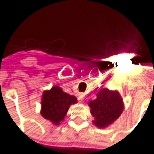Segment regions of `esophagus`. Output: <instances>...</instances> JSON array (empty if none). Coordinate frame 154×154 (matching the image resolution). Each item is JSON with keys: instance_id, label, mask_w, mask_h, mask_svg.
Instances as JSON below:
<instances>
[{"instance_id": "1", "label": "esophagus", "mask_w": 154, "mask_h": 154, "mask_svg": "<svg viewBox=\"0 0 154 154\" xmlns=\"http://www.w3.org/2000/svg\"><path fill=\"white\" fill-rule=\"evenodd\" d=\"M84 97H85V94H84V93H79V94H78V98H79V100L83 101V100H84Z\"/></svg>"}]
</instances>
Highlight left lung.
Segmentation results:
<instances>
[{"label":"left lung","instance_id":"1","mask_svg":"<svg viewBox=\"0 0 154 154\" xmlns=\"http://www.w3.org/2000/svg\"><path fill=\"white\" fill-rule=\"evenodd\" d=\"M91 114L94 123L99 128L106 126L115 121L123 110L122 100L118 92H111L103 89L97 94V98L90 102Z\"/></svg>","mask_w":154,"mask_h":154}]
</instances>
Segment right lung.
<instances>
[{"label": "right lung", "instance_id": "obj_1", "mask_svg": "<svg viewBox=\"0 0 154 154\" xmlns=\"http://www.w3.org/2000/svg\"><path fill=\"white\" fill-rule=\"evenodd\" d=\"M77 103L73 95L64 93L59 86L52 87L50 91H45L42 101V116L54 124H60L67 114L69 106Z\"/></svg>", "mask_w": 154, "mask_h": 154}]
</instances>
